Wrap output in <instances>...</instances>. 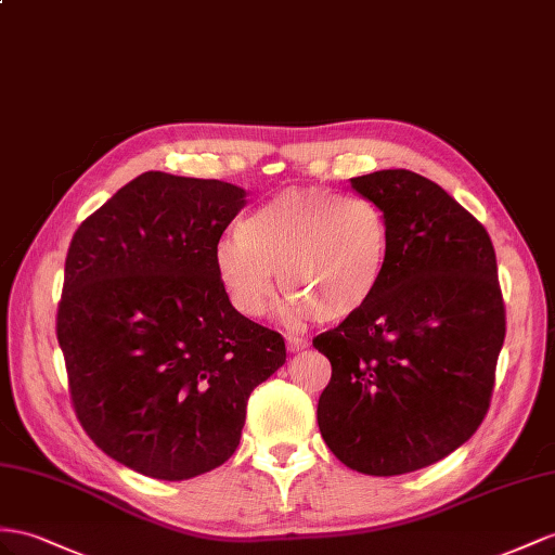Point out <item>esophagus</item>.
<instances>
[{
	"label": "esophagus",
	"instance_id": "esophagus-1",
	"mask_svg": "<svg viewBox=\"0 0 555 555\" xmlns=\"http://www.w3.org/2000/svg\"><path fill=\"white\" fill-rule=\"evenodd\" d=\"M307 339L305 337H300V335H288L286 337V347H288V351H302V349H307Z\"/></svg>",
	"mask_w": 555,
	"mask_h": 555
}]
</instances>
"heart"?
Here are the masks:
<instances>
[{
	"label": "heart",
	"instance_id": "heart-1",
	"mask_svg": "<svg viewBox=\"0 0 555 555\" xmlns=\"http://www.w3.org/2000/svg\"><path fill=\"white\" fill-rule=\"evenodd\" d=\"M389 224L373 202L309 188L288 190L250 210L236 236L216 248V274L241 317L258 319L281 288L291 317L343 321L382 286Z\"/></svg>",
	"mask_w": 555,
	"mask_h": 555
}]
</instances>
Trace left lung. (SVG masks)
<instances>
[{"instance_id":"obj_1","label":"left lung","mask_w":555,"mask_h":555,"mask_svg":"<svg viewBox=\"0 0 555 555\" xmlns=\"http://www.w3.org/2000/svg\"><path fill=\"white\" fill-rule=\"evenodd\" d=\"M385 212L389 260L357 314L314 337L333 375L319 429L335 457L367 476L436 464L488 415L506 309L486 227L413 170L351 178Z\"/></svg>"}]
</instances>
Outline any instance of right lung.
<instances>
[{"label":"right lung","mask_w":555,"mask_h":555,"mask_svg":"<svg viewBox=\"0 0 555 555\" xmlns=\"http://www.w3.org/2000/svg\"><path fill=\"white\" fill-rule=\"evenodd\" d=\"M246 192L147 170L83 220L55 333L83 431L133 472L184 480L232 457L286 343L227 300L216 248Z\"/></svg>","instance_id":"add662e5"}]
</instances>
